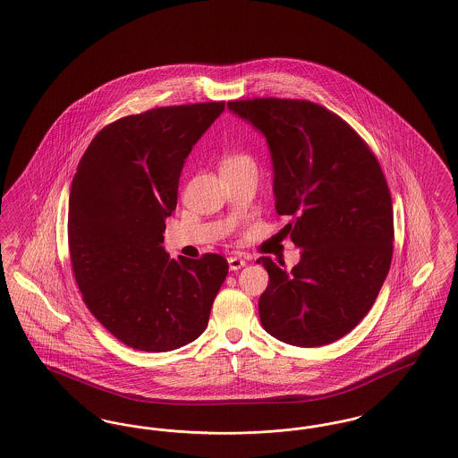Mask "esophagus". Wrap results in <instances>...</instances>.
Instances as JSON below:
<instances>
[{"instance_id": "1", "label": "esophagus", "mask_w": 458, "mask_h": 458, "mask_svg": "<svg viewBox=\"0 0 458 458\" xmlns=\"http://www.w3.org/2000/svg\"><path fill=\"white\" fill-rule=\"evenodd\" d=\"M245 264H247L245 259L237 258V256H232V258H228V266H230V271H239L240 267H243Z\"/></svg>"}]
</instances>
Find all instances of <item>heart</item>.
Returning <instances> with one entry per match:
<instances>
[{
  "instance_id": "obj_1",
  "label": "heart",
  "mask_w": 458,
  "mask_h": 458,
  "mask_svg": "<svg viewBox=\"0 0 458 458\" xmlns=\"http://www.w3.org/2000/svg\"><path fill=\"white\" fill-rule=\"evenodd\" d=\"M245 165H254L252 157L243 153L226 154L221 161V168H237V166H245Z\"/></svg>"
}]
</instances>
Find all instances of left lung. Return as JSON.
Here are the masks:
<instances>
[{
	"mask_svg": "<svg viewBox=\"0 0 458 458\" xmlns=\"http://www.w3.org/2000/svg\"><path fill=\"white\" fill-rule=\"evenodd\" d=\"M266 137L278 215L302 250L286 271L259 258L269 284L259 299L264 329L295 347L345 336L369 312L390 271L392 197L369 146L345 120L302 99L230 101ZM282 264V262H280Z\"/></svg>",
	"mask_w": 458,
	"mask_h": 458,
	"instance_id": "obj_1",
	"label": "left lung"
}]
</instances>
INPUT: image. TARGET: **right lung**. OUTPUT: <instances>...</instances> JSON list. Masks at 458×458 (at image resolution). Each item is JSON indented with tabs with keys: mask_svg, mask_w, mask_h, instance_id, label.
I'll return each mask as SVG.
<instances>
[{
	"mask_svg": "<svg viewBox=\"0 0 458 458\" xmlns=\"http://www.w3.org/2000/svg\"><path fill=\"white\" fill-rule=\"evenodd\" d=\"M225 103L154 108L99 131L68 199L70 261L92 316L127 347L170 352L194 342L228 275L218 254L165 250L187 156Z\"/></svg>",
	"mask_w": 458,
	"mask_h": 458,
	"instance_id": "1",
	"label": "right lung"
}]
</instances>
